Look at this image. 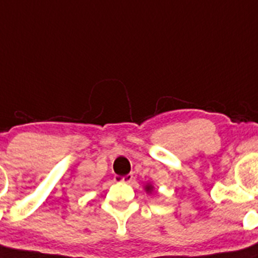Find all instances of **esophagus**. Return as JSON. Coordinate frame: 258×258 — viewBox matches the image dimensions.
I'll use <instances>...</instances> for the list:
<instances>
[{"label": "esophagus", "instance_id": "34e87169", "mask_svg": "<svg viewBox=\"0 0 258 258\" xmlns=\"http://www.w3.org/2000/svg\"><path fill=\"white\" fill-rule=\"evenodd\" d=\"M132 178H134V175L132 174H127V175H124V177H121V175H115L114 180L115 182H119V183H130V182L132 180Z\"/></svg>", "mask_w": 258, "mask_h": 258}]
</instances>
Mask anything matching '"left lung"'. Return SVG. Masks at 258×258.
Here are the masks:
<instances>
[{"label":"left lung","instance_id":"8db88e82","mask_svg":"<svg viewBox=\"0 0 258 258\" xmlns=\"http://www.w3.org/2000/svg\"><path fill=\"white\" fill-rule=\"evenodd\" d=\"M145 189H146V192H151V191H153V189H154V187L151 186V184H146Z\"/></svg>","mask_w":258,"mask_h":258}]
</instances>
